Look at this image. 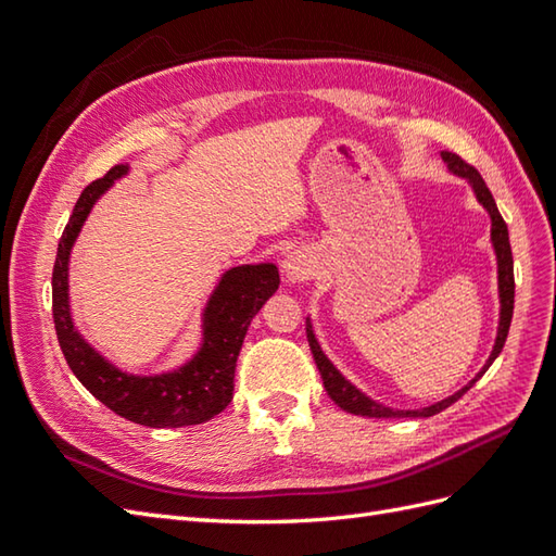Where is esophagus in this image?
<instances>
[{
  "label": "esophagus",
  "mask_w": 556,
  "mask_h": 556,
  "mask_svg": "<svg viewBox=\"0 0 556 556\" xmlns=\"http://www.w3.org/2000/svg\"><path fill=\"white\" fill-rule=\"evenodd\" d=\"M282 274H285V278H288L290 285H299L313 276V262L301 250H294L288 257H285Z\"/></svg>",
  "instance_id": "1"
}]
</instances>
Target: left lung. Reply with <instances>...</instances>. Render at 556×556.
<instances>
[{
  "mask_svg": "<svg viewBox=\"0 0 556 556\" xmlns=\"http://www.w3.org/2000/svg\"><path fill=\"white\" fill-rule=\"evenodd\" d=\"M441 157L447 164V172L452 176H459L470 185V190H473L478 204L486 211V215H490V223H492L490 241H492L494 255H496V288H498V327H496V339H494L492 352H490V357H486L484 366L476 374V378L468 380V384H464L462 390L431 403V406L415 408V410H401V408L384 406V403L364 394L357 384H352L339 371V368L333 366V362L325 355V350H323V345H319L317 336H315L311 317H306V336H308L311 352H313L315 364H317V371H319V376H323L325 390L336 406H341L343 410H348L352 415H362V417H431L435 413H441V410L450 408L454 401L462 399L470 390V387H473L486 374V368L494 364V359L501 355L503 345H506L510 319H513V306H515V278H513V252H510V239H508V225L503 223V217L496 208V201H494L490 188L484 185L482 176L478 174V169L466 164L459 155L447 153V150H443Z\"/></svg>",
  "mask_w": 556,
  "mask_h": 556,
  "instance_id": "left-lung-1",
  "label": "left lung"
}]
</instances>
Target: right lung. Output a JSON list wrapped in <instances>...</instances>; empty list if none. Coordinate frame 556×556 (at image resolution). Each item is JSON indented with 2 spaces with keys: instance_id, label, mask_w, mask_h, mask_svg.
I'll use <instances>...</instances> for the list:
<instances>
[{
  "instance_id": "right-lung-1",
  "label": "right lung",
  "mask_w": 556,
  "mask_h": 556,
  "mask_svg": "<svg viewBox=\"0 0 556 556\" xmlns=\"http://www.w3.org/2000/svg\"><path fill=\"white\" fill-rule=\"evenodd\" d=\"M127 174L129 164H117L104 178L90 182L60 239L53 268V319L62 355L94 399L134 425L178 429L208 422L229 406L243 339L252 317L278 290V266L260 262L227 268L201 308V339L192 355L169 371L148 376L125 371L78 331L70 296V262L94 204Z\"/></svg>"
}]
</instances>
